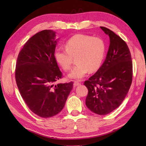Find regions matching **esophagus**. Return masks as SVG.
<instances>
[{
    "instance_id": "obj_1",
    "label": "esophagus",
    "mask_w": 146,
    "mask_h": 146,
    "mask_svg": "<svg viewBox=\"0 0 146 146\" xmlns=\"http://www.w3.org/2000/svg\"><path fill=\"white\" fill-rule=\"evenodd\" d=\"M81 85V83H80V82H76V81H75V82H74V83H73V85H74V86H79V85Z\"/></svg>"
}]
</instances>
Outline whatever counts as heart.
<instances>
[{"label":"heart","mask_w":146,"mask_h":146,"mask_svg":"<svg viewBox=\"0 0 146 146\" xmlns=\"http://www.w3.org/2000/svg\"><path fill=\"white\" fill-rule=\"evenodd\" d=\"M65 48H57L54 52L56 62L64 71L71 69L73 58L75 65L68 75L69 78L80 80L90 71L100 67L105 54L106 46L98 37L76 35L68 40Z\"/></svg>","instance_id":"b5f03b06"}]
</instances>
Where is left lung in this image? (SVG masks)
I'll list each match as a JSON object with an SVG mask.
<instances>
[{
	"instance_id": "left-lung-1",
	"label": "left lung",
	"mask_w": 146,
	"mask_h": 146,
	"mask_svg": "<svg viewBox=\"0 0 146 146\" xmlns=\"http://www.w3.org/2000/svg\"><path fill=\"white\" fill-rule=\"evenodd\" d=\"M100 28L109 36V48L104 63L84 85L88 90L86 107L104 115L119 107L127 94L132 81V62L126 42L112 31Z\"/></svg>"
}]
</instances>
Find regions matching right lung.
<instances>
[{
	"mask_svg": "<svg viewBox=\"0 0 146 146\" xmlns=\"http://www.w3.org/2000/svg\"><path fill=\"white\" fill-rule=\"evenodd\" d=\"M56 33L43 30L32 36L19 53L15 78L21 97L33 113L53 117L64 108L73 82L55 85L62 78L54 58Z\"/></svg>",
	"mask_w": 146,
	"mask_h": 146,
	"instance_id": "obj_1",
	"label": "right lung"
}]
</instances>
